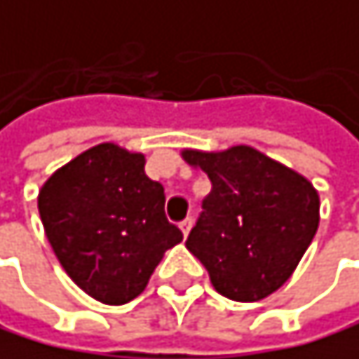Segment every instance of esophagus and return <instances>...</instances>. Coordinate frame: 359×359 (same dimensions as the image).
I'll return each instance as SVG.
<instances>
[{"label":"esophagus","mask_w":359,"mask_h":359,"mask_svg":"<svg viewBox=\"0 0 359 359\" xmlns=\"http://www.w3.org/2000/svg\"><path fill=\"white\" fill-rule=\"evenodd\" d=\"M180 228H182V232H184V234H189V232H191V228H193V219H191V217H186L184 222H180Z\"/></svg>","instance_id":"1"}]
</instances>
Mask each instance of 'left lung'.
I'll list each match as a JSON object with an SVG mask.
<instances>
[{
    "label": "left lung",
    "instance_id": "8db88e82",
    "mask_svg": "<svg viewBox=\"0 0 359 359\" xmlns=\"http://www.w3.org/2000/svg\"><path fill=\"white\" fill-rule=\"evenodd\" d=\"M182 156L212 182L186 248L222 296L239 303L270 296L292 276L318 230V193L252 147Z\"/></svg>",
    "mask_w": 359,
    "mask_h": 359
}]
</instances>
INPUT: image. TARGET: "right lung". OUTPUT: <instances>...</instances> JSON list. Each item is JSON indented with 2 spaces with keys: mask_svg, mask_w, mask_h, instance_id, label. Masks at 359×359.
I'll use <instances>...</instances> for the list:
<instances>
[{
  "mask_svg": "<svg viewBox=\"0 0 359 359\" xmlns=\"http://www.w3.org/2000/svg\"><path fill=\"white\" fill-rule=\"evenodd\" d=\"M164 201V186L144 173V156L104 142L43 184L39 212L69 278L104 305H125L182 241Z\"/></svg>",
  "mask_w": 359,
  "mask_h": 359,
  "instance_id": "1",
  "label": "right lung"
}]
</instances>
